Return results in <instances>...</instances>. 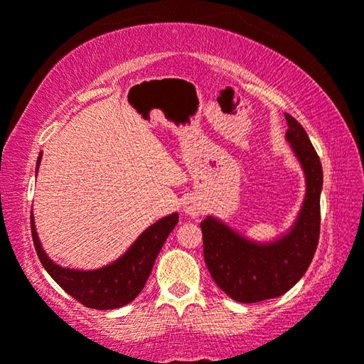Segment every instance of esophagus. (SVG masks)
Masks as SVG:
<instances>
[{"mask_svg": "<svg viewBox=\"0 0 364 364\" xmlns=\"http://www.w3.org/2000/svg\"><path fill=\"white\" fill-rule=\"evenodd\" d=\"M183 213L192 216V218H197L201 213V203L197 198H187L183 201Z\"/></svg>", "mask_w": 364, "mask_h": 364, "instance_id": "obj_1", "label": "esophagus"}]
</instances>
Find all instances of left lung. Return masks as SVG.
Returning a JSON list of instances; mask_svg holds the SVG:
<instances>
[{
    "label": "left lung",
    "mask_w": 364,
    "mask_h": 364,
    "mask_svg": "<svg viewBox=\"0 0 364 364\" xmlns=\"http://www.w3.org/2000/svg\"><path fill=\"white\" fill-rule=\"evenodd\" d=\"M287 141L306 177V197L294 225L272 242H254L215 216L201 221L205 264L215 283L239 303H259L291 289L309 268L321 232L322 164L309 136L291 115Z\"/></svg>",
    "instance_id": "1"
}]
</instances>
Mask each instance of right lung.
Instances as JSON below:
<instances>
[{
	"mask_svg": "<svg viewBox=\"0 0 364 364\" xmlns=\"http://www.w3.org/2000/svg\"><path fill=\"white\" fill-rule=\"evenodd\" d=\"M42 153L37 159V171L41 166ZM178 221V215L172 213L161 218L132 244L127 252L112 264L97 270H73L55 264L48 259L46 250L38 240L33 216L31 215L32 240L37 255L48 275L57 282L66 293L91 309L107 311L117 309L132 303L146 284L154 260L163 249L166 239Z\"/></svg>",
	"mask_w": 364,
	"mask_h": 364,
	"instance_id": "obj_1",
	"label": "right lung"
}]
</instances>
